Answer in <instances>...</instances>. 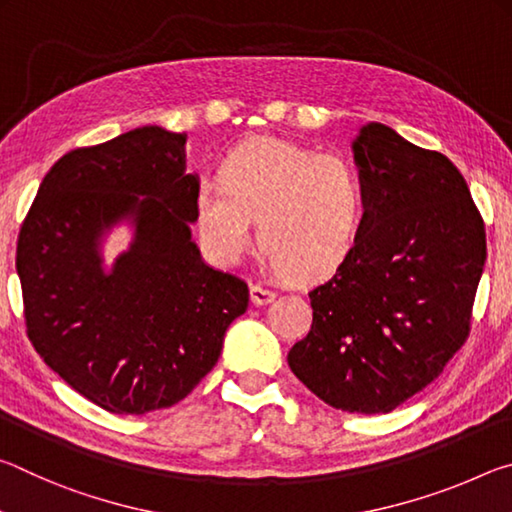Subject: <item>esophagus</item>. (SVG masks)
I'll return each instance as SVG.
<instances>
[{
    "mask_svg": "<svg viewBox=\"0 0 512 512\" xmlns=\"http://www.w3.org/2000/svg\"><path fill=\"white\" fill-rule=\"evenodd\" d=\"M250 300H253V305L257 307L268 305V302L275 300V291L262 287V284H253V287H250Z\"/></svg>",
    "mask_w": 512,
    "mask_h": 512,
    "instance_id": "esophagus-1",
    "label": "esophagus"
}]
</instances>
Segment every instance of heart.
Returning a JSON list of instances; mask_svg holds the SVG:
<instances>
[{
    "label": "heart",
    "mask_w": 512,
    "mask_h": 512,
    "mask_svg": "<svg viewBox=\"0 0 512 512\" xmlns=\"http://www.w3.org/2000/svg\"><path fill=\"white\" fill-rule=\"evenodd\" d=\"M216 178L194 194L198 237L214 262L241 259L255 219L259 248L296 282L332 275L357 246L363 187L341 155L255 137L223 155Z\"/></svg>",
    "instance_id": "b5f03b06"
}]
</instances>
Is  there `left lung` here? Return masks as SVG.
Here are the masks:
<instances>
[{"mask_svg":"<svg viewBox=\"0 0 512 512\" xmlns=\"http://www.w3.org/2000/svg\"><path fill=\"white\" fill-rule=\"evenodd\" d=\"M363 225L309 291L314 323L289 368L325 404L388 413L436 379L470 336L485 225L454 162L370 121L352 142Z\"/></svg>","mask_w":512,"mask_h":512,"instance_id":"1","label":"left lung"}]
</instances>
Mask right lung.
I'll return each instance as SVG.
<instances>
[{
	"label": "right lung",
	"mask_w": 512,
	"mask_h": 512,
	"mask_svg": "<svg viewBox=\"0 0 512 512\" xmlns=\"http://www.w3.org/2000/svg\"><path fill=\"white\" fill-rule=\"evenodd\" d=\"M185 140L142 126L65 153L17 237L29 341L110 413L185 400L248 309V284L207 266L192 241L198 176L185 171ZM121 220L134 241L106 272L100 239Z\"/></svg>",
	"instance_id": "right-lung-1"
}]
</instances>
